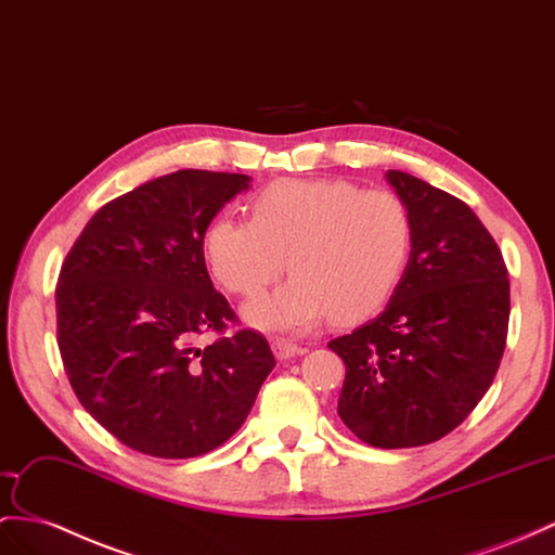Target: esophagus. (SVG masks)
I'll use <instances>...</instances> for the list:
<instances>
[{"instance_id": "1", "label": "esophagus", "mask_w": 555, "mask_h": 555, "mask_svg": "<svg viewBox=\"0 0 555 555\" xmlns=\"http://www.w3.org/2000/svg\"><path fill=\"white\" fill-rule=\"evenodd\" d=\"M272 349H274V353H276V359H279V361L295 359V357H300V353H305V351H307L305 347L295 345V343H291V339H283V337H276V339H274V343H272Z\"/></svg>"}]
</instances>
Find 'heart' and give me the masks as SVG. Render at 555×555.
Here are the masks:
<instances>
[{"instance_id":"1","label":"heart","mask_w":555,"mask_h":555,"mask_svg":"<svg viewBox=\"0 0 555 555\" xmlns=\"http://www.w3.org/2000/svg\"><path fill=\"white\" fill-rule=\"evenodd\" d=\"M415 224L403 196L363 190L345 178L269 182L250 202V220L220 216L204 234L212 276L244 297L262 293L283 269L286 286L250 302L255 328L302 333L331 314L371 317L405 274Z\"/></svg>"}]
</instances>
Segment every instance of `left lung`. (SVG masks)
<instances>
[{
	"label": "left lung",
	"mask_w": 555,
	"mask_h": 555,
	"mask_svg": "<svg viewBox=\"0 0 555 555\" xmlns=\"http://www.w3.org/2000/svg\"><path fill=\"white\" fill-rule=\"evenodd\" d=\"M415 238L387 309L328 347L347 365L337 415L373 448L434 443L490 389L511 293L500 246L462 198L387 170Z\"/></svg>",
	"instance_id": "1"
}]
</instances>
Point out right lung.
I'll list each match as a JSON object with an SVG mask.
<instances>
[{"instance_id": "1", "label": "right lung", "mask_w": 555, "mask_h": 555, "mask_svg": "<svg viewBox=\"0 0 555 555\" xmlns=\"http://www.w3.org/2000/svg\"><path fill=\"white\" fill-rule=\"evenodd\" d=\"M248 176L184 168L112 198L69 248L55 286L59 349L83 410L124 446L198 457L246 422L276 365L262 333L212 288L204 234ZM216 332L206 348L197 337Z\"/></svg>"}]
</instances>
